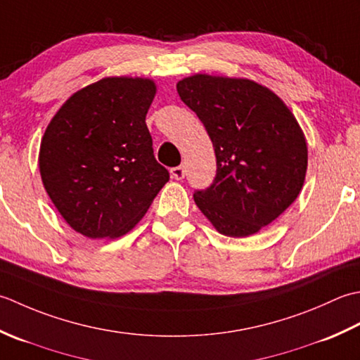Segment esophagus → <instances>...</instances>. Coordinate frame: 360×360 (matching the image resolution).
I'll use <instances>...</instances> for the list:
<instances>
[{"mask_svg":"<svg viewBox=\"0 0 360 360\" xmlns=\"http://www.w3.org/2000/svg\"><path fill=\"white\" fill-rule=\"evenodd\" d=\"M171 174H172V177L175 180H181V179H185L186 171H185V167H183V166H177V167H172Z\"/></svg>","mask_w":360,"mask_h":360,"instance_id":"1","label":"esophagus"}]
</instances>
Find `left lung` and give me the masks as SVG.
Segmentation results:
<instances>
[{
    "label": "left lung",
    "mask_w": 360,
    "mask_h": 360,
    "mask_svg": "<svg viewBox=\"0 0 360 360\" xmlns=\"http://www.w3.org/2000/svg\"><path fill=\"white\" fill-rule=\"evenodd\" d=\"M181 101L211 138L217 174L194 202L225 236L247 238L295 202L307 169V144L289 107L245 77L197 72L177 82Z\"/></svg>",
    "instance_id": "obj_1"
}]
</instances>
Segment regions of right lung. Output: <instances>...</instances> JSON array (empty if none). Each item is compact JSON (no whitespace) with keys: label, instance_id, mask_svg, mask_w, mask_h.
I'll return each mask as SVG.
<instances>
[{"label":"right lung","instance_id":"add662e5","mask_svg":"<svg viewBox=\"0 0 360 360\" xmlns=\"http://www.w3.org/2000/svg\"><path fill=\"white\" fill-rule=\"evenodd\" d=\"M155 93L149 77H104L71 94L48 124L39 152L43 186L85 238L127 234L169 180L146 126Z\"/></svg>","mask_w":360,"mask_h":360}]
</instances>
